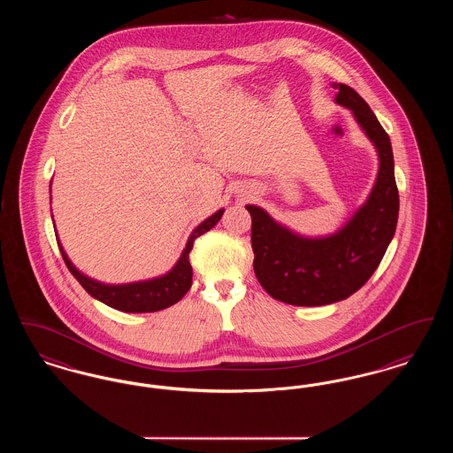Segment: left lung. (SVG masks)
<instances>
[{"mask_svg":"<svg viewBox=\"0 0 453 453\" xmlns=\"http://www.w3.org/2000/svg\"><path fill=\"white\" fill-rule=\"evenodd\" d=\"M333 88L338 89L336 104L351 110L379 154V173L365 203L342 229L323 237L301 236L261 207L246 205L253 220L257 279L273 299L302 307L345 301L362 288L384 258L399 216L388 132L353 88L343 83H333Z\"/></svg>","mask_w":453,"mask_h":453,"instance_id":"1","label":"left lung"}]
</instances>
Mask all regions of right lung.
<instances>
[{"instance_id":"right-lung-1","label":"right lung","mask_w":453,"mask_h":453,"mask_svg":"<svg viewBox=\"0 0 453 453\" xmlns=\"http://www.w3.org/2000/svg\"><path fill=\"white\" fill-rule=\"evenodd\" d=\"M224 214V209L217 211L216 214L205 219L202 224H198L194 233L188 237L187 246L181 253L180 259L172 270L161 277H156L151 280L132 281V283H122V285H111L104 281L89 279L85 273H81L73 263L67 258L65 248L58 239L61 255L65 258V266L73 273V277L81 283V287L87 290L91 297L96 301L107 303L108 307H113L122 312H156L161 309H166L173 303L181 301V297L190 290L192 287V265H190V251L194 248V241L198 236L211 231L220 217Z\"/></svg>"}]
</instances>
